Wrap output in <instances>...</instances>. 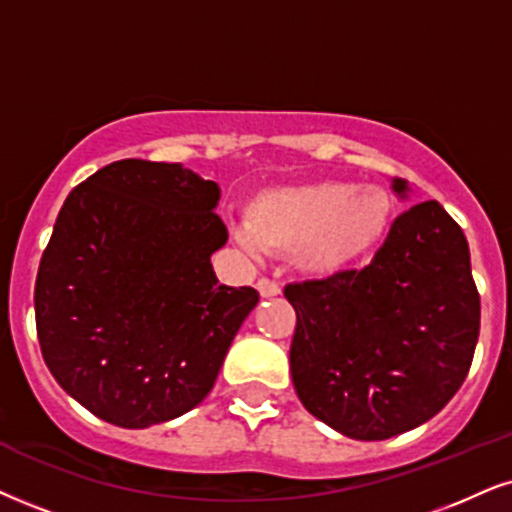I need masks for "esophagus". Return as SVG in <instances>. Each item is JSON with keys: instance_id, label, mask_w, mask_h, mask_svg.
I'll return each instance as SVG.
<instances>
[{"instance_id": "esophagus-1", "label": "esophagus", "mask_w": 512, "mask_h": 512, "mask_svg": "<svg viewBox=\"0 0 512 512\" xmlns=\"http://www.w3.org/2000/svg\"><path fill=\"white\" fill-rule=\"evenodd\" d=\"M256 287H258V292H261V296H280V292H282V287H280V282H275V280H270V277H261V280L256 282Z\"/></svg>"}]
</instances>
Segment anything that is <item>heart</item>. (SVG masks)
I'll list each match as a JSON object with an SVG mask.
<instances>
[{
	"label": "heart",
	"instance_id": "b5f03b06",
	"mask_svg": "<svg viewBox=\"0 0 512 512\" xmlns=\"http://www.w3.org/2000/svg\"><path fill=\"white\" fill-rule=\"evenodd\" d=\"M387 189L325 180L261 192L246 208V244L266 251H296L313 275H334L356 266L387 239L394 223Z\"/></svg>",
	"mask_w": 512,
	"mask_h": 512
}]
</instances>
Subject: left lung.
<instances>
[{
    "mask_svg": "<svg viewBox=\"0 0 512 512\" xmlns=\"http://www.w3.org/2000/svg\"><path fill=\"white\" fill-rule=\"evenodd\" d=\"M394 189L406 192V182ZM289 349L299 399L332 430L382 441L437 415L479 337V292L460 225L439 201L391 223L368 266L292 282Z\"/></svg>",
    "mask_w": 512,
    "mask_h": 512,
    "instance_id": "8db88e82",
    "label": "left lung"
}]
</instances>
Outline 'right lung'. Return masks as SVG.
<instances>
[{
    "label": "right lung",
    "mask_w": 512,
    "mask_h": 512,
    "mask_svg": "<svg viewBox=\"0 0 512 512\" xmlns=\"http://www.w3.org/2000/svg\"><path fill=\"white\" fill-rule=\"evenodd\" d=\"M220 189L178 163L113 161L68 194L35 280L42 358L66 394L142 430L192 410L258 304L220 285Z\"/></svg>",
    "instance_id": "add662e5"
}]
</instances>
